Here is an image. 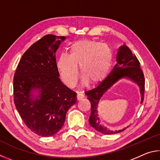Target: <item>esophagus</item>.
<instances>
[{
    "label": "esophagus",
    "mask_w": 160,
    "mask_h": 160,
    "mask_svg": "<svg viewBox=\"0 0 160 160\" xmlns=\"http://www.w3.org/2000/svg\"><path fill=\"white\" fill-rule=\"evenodd\" d=\"M77 98L78 100H82L83 98H84V95H83V93H82V92H78Z\"/></svg>",
    "instance_id": "1"
}]
</instances>
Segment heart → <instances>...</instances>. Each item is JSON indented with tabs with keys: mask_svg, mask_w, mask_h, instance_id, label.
I'll return each mask as SVG.
<instances>
[{
	"mask_svg": "<svg viewBox=\"0 0 160 160\" xmlns=\"http://www.w3.org/2000/svg\"><path fill=\"white\" fill-rule=\"evenodd\" d=\"M112 60L110 48L105 44L91 40L78 41L69 48V55L62 54L57 67L64 82L72 87L77 82L79 66L84 80L98 82L108 72Z\"/></svg>",
	"mask_w": 160,
	"mask_h": 160,
	"instance_id": "heart-1",
	"label": "heart"
}]
</instances>
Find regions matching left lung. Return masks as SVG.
<instances>
[{"mask_svg":"<svg viewBox=\"0 0 160 160\" xmlns=\"http://www.w3.org/2000/svg\"><path fill=\"white\" fill-rule=\"evenodd\" d=\"M116 60L117 64L114 65L110 74L96 87L85 92V94L87 96L91 104V116L88 119L89 124L98 132L106 135L118 133L128 127L124 128L122 130L113 131L105 127L100 122V119L98 114V106L103 94L111 86L122 78H128L139 86L140 93L141 95V104L143 102L144 99L145 78L136 56L133 54L127 46L123 45L118 50Z\"/></svg>","mask_w":160,"mask_h":160,"instance_id":"8db88e82","label":"left lung"}]
</instances>
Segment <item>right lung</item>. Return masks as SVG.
Instances as JSON below:
<instances>
[{
  "label": "right lung",
  "mask_w": 160,
  "mask_h": 160,
  "mask_svg": "<svg viewBox=\"0 0 160 160\" xmlns=\"http://www.w3.org/2000/svg\"><path fill=\"white\" fill-rule=\"evenodd\" d=\"M64 39L52 34L39 39L22 55L14 76L17 110L27 127L40 136L57 133L67 112L77 102V93L59 78L55 52Z\"/></svg>",
  "instance_id": "1"
}]
</instances>
